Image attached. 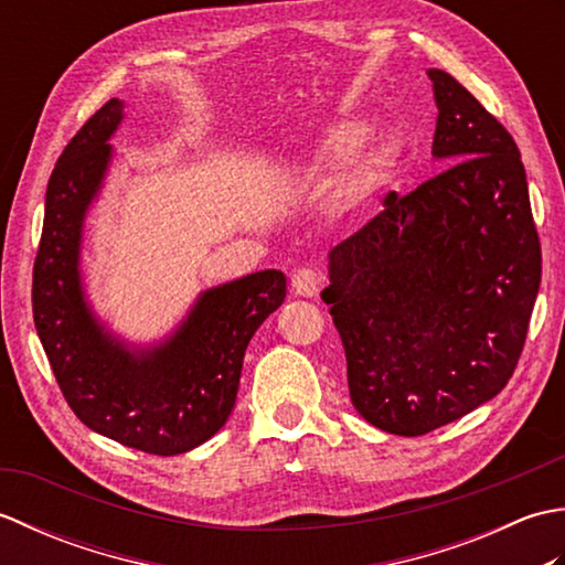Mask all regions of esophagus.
Listing matches in <instances>:
<instances>
[{
  "label": "esophagus",
  "instance_id": "esophagus-1",
  "mask_svg": "<svg viewBox=\"0 0 565 565\" xmlns=\"http://www.w3.org/2000/svg\"><path fill=\"white\" fill-rule=\"evenodd\" d=\"M320 286H322V274L316 269L303 267V269L294 271V276H291V289L296 296L313 298V296H318Z\"/></svg>",
  "mask_w": 565,
  "mask_h": 565
}]
</instances>
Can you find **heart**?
<instances>
[{"instance_id":"1","label":"heart","mask_w":565,"mask_h":565,"mask_svg":"<svg viewBox=\"0 0 565 565\" xmlns=\"http://www.w3.org/2000/svg\"><path fill=\"white\" fill-rule=\"evenodd\" d=\"M369 140V126L364 121H342L328 128L318 138L301 160L294 164V182L301 186L328 184L350 170V164L359 158ZM395 167H398V152L393 148L366 150L356 162V182L366 189L388 184Z\"/></svg>"}]
</instances>
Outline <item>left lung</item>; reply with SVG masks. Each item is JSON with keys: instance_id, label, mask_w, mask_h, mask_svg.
Segmentation results:
<instances>
[{"instance_id": "left-lung-1", "label": "left lung", "mask_w": 565, "mask_h": 565, "mask_svg": "<svg viewBox=\"0 0 565 565\" xmlns=\"http://www.w3.org/2000/svg\"><path fill=\"white\" fill-rule=\"evenodd\" d=\"M431 158L451 164L330 249V306L366 423L419 437L508 386L542 284L524 164L495 116L449 72Z\"/></svg>"}]
</instances>
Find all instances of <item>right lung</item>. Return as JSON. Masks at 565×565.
<instances>
[{
	"mask_svg": "<svg viewBox=\"0 0 565 565\" xmlns=\"http://www.w3.org/2000/svg\"><path fill=\"white\" fill-rule=\"evenodd\" d=\"M109 99L60 154L45 191L33 267V322L67 405L84 425L124 447L174 456L196 449L231 417L252 334L286 298V276L264 269L201 291L158 342L116 334L82 279L84 221L114 160L126 116Z\"/></svg>",
	"mask_w": 565,
	"mask_h": 565,
	"instance_id": "obj_1",
	"label": "right lung"
}]
</instances>
